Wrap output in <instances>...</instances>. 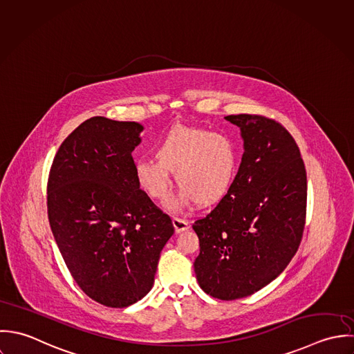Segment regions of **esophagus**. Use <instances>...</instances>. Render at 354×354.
<instances>
[{
  "mask_svg": "<svg viewBox=\"0 0 354 354\" xmlns=\"http://www.w3.org/2000/svg\"><path fill=\"white\" fill-rule=\"evenodd\" d=\"M172 224H174L176 232H183V231H186L190 227L189 221H186L183 218H179V217H174L172 218Z\"/></svg>",
  "mask_w": 354,
  "mask_h": 354,
  "instance_id": "1",
  "label": "esophagus"
}]
</instances>
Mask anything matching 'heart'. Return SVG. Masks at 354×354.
Returning a JSON list of instances; mask_svg holds the SVG:
<instances>
[{"mask_svg": "<svg viewBox=\"0 0 354 354\" xmlns=\"http://www.w3.org/2000/svg\"><path fill=\"white\" fill-rule=\"evenodd\" d=\"M156 158H142L134 165V176L142 192L162 201L171 187V172L180 186L165 208L172 213L198 203L212 205L230 192L238 168L239 147L225 133L198 127L176 126L154 146Z\"/></svg>", "mask_w": 354, "mask_h": 354, "instance_id": "1", "label": "heart"}]
</instances>
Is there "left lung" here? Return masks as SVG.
I'll return each mask as SVG.
<instances>
[{
	"label": "left lung",
	"instance_id": "1",
	"mask_svg": "<svg viewBox=\"0 0 354 354\" xmlns=\"http://www.w3.org/2000/svg\"><path fill=\"white\" fill-rule=\"evenodd\" d=\"M224 119L239 127L245 151L227 196L193 224L200 239L194 271L207 294L231 301L270 284L294 257L305 225L306 172L278 122L259 115Z\"/></svg>",
	"mask_w": 354,
	"mask_h": 354
}]
</instances>
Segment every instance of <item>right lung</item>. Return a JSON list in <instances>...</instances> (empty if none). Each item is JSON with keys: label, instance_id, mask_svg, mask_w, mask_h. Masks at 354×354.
Wrapping results in <instances>:
<instances>
[{"label": "right lung", "instance_id": "add662e5", "mask_svg": "<svg viewBox=\"0 0 354 354\" xmlns=\"http://www.w3.org/2000/svg\"><path fill=\"white\" fill-rule=\"evenodd\" d=\"M143 126L94 116L59 147L48 182L49 223L77 286L126 308L153 287L171 217L142 192L131 153Z\"/></svg>", "mask_w": 354, "mask_h": 354}]
</instances>
